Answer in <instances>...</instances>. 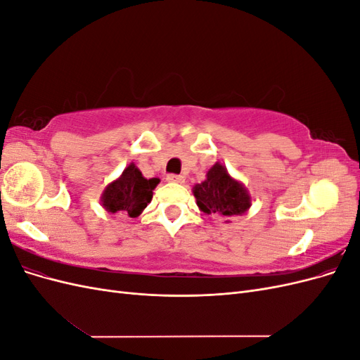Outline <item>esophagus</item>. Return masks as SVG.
<instances>
[{
    "label": "esophagus",
    "instance_id": "1",
    "mask_svg": "<svg viewBox=\"0 0 360 360\" xmlns=\"http://www.w3.org/2000/svg\"><path fill=\"white\" fill-rule=\"evenodd\" d=\"M167 180H168L169 183H183V181H184V177H183V176H179V174H168Z\"/></svg>",
    "mask_w": 360,
    "mask_h": 360
}]
</instances>
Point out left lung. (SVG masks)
<instances>
[{
	"instance_id": "8db88e82",
	"label": "left lung",
	"mask_w": 360,
	"mask_h": 360,
	"mask_svg": "<svg viewBox=\"0 0 360 360\" xmlns=\"http://www.w3.org/2000/svg\"><path fill=\"white\" fill-rule=\"evenodd\" d=\"M193 195L201 212L231 217L243 214L250 207V198L240 183L230 177L226 168L216 162L207 172V179L195 184Z\"/></svg>"
}]
</instances>
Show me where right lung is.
<instances>
[{"label":"right lung","instance_id":"1","mask_svg":"<svg viewBox=\"0 0 360 360\" xmlns=\"http://www.w3.org/2000/svg\"><path fill=\"white\" fill-rule=\"evenodd\" d=\"M158 183L159 179H144L135 163H130L122 177L108 184L102 195V205L106 212H120L129 217H136L153 198V189Z\"/></svg>","mask_w":360,"mask_h":360}]
</instances>
